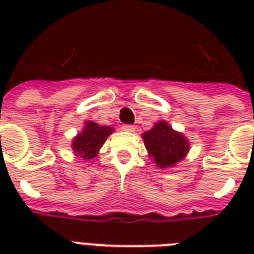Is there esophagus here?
Wrapping results in <instances>:
<instances>
[{
  "mask_svg": "<svg viewBox=\"0 0 254 254\" xmlns=\"http://www.w3.org/2000/svg\"><path fill=\"white\" fill-rule=\"evenodd\" d=\"M123 129L125 131H129V133H133L135 130V127L134 125H124Z\"/></svg>",
  "mask_w": 254,
  "mask_h": 254,
  "instance_id": "obj_1",
  "label": "esophagus"
}]
</instances>
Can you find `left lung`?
Returning <instances> with one entry per match:
<instances>
[{
    "instance_id": "1",
    "label": "left lung",
    "mask_w": 254,
    "mask_h": 254,
    "mask_svg": "<svg viewBox=\"0 0 254 254\" xmlns=\"http://www.w3.org/2000/svg\"><path fill=\"white\" fill-rule=\"evenodd\" d=\"M149 157L158 169L177 166L190 151V142L181 131L174 130L165 120L154 124L150 130L142 133Z\"/></svg>"
}]
</instances>
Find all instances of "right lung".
<instances>
[{
    "instance_id": "obj_1",
    "label": "right lung",
    "mask_w": 254,
    "mask_h": 254,
    "mask_svg": "<svg viewBox=\"0 0 254 254\" xmlns=\"http://www.w3.org/2000/svg\"><path fill=\"white\" fill-rule=\"evenodd\" d=\"M115 131V127H104L93 121H85L83 130L72 138L73 154L83 161H91L99 154L100 149L109 135Z\"/></svg>"
}]
</instances>
